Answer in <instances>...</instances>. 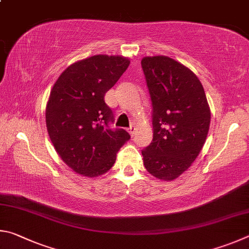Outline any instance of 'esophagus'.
I'll return each instance as SVG.
<instances>
[{
	"label": "esophagus",
	"mask_w": 249,
	"mask_h": 249,
	"mask_svg": "<svg viewBox=\"0 0 249 249\" xmlns=\"http://www.w3.org/2000/svg\"><path fill=\"white\" fill-rule=\"evenodd\" d=\"M128 130H129L130 136H133L134 132H136V128H134V125H131V127H130Z\"/></svg>",
	"instance_id": "obj_1"
}]
</instances>
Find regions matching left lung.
<instances>
[{
	"mask_svg": "<svg viewBox=\"0 0 249 249\" xmlns=\"http://www.w3.org/2000/svg\"><path fill=\"white\" fill-rule=\"evenodd\" d=\"M152 102L153 140L142 150L151 175L174 180L197 159L206 142L211 113L196 74L165 55L141 61Z\"/></svg>",
	"mask_w": 249,
	"mask_h": 249,
	"instance_id": "8db88e82",
	"label": "left lung"
}]
</instances>
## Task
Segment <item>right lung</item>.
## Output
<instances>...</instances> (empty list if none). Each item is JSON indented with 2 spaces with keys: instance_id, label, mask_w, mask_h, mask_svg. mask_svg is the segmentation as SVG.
Listing matches in <instances>:
<instances>
[{
  "instance_id": "right-lung-1",
  "label": "right lung",
  "mask_w": 249,
  "mask_h": 249,
  "mask_svg": "<svg viewBox=\"0 0 249 249\" xmlns=\"http://www.w3.org/2000/svg\"><path fill=\"white\" fill-rule=\"evenodd\" d=\"M129 64L124 56L93 55L70 65L52 87L46 108L48 133L63 162L83 176L108 172L130 139L125 130L109 127L113 113L104 100Z\"/></svg>"
}]
</instances>
